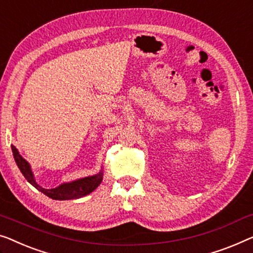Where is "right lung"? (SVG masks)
<instances>
[{
    "instance_id": "right-lung-1",
    "label": "right lung",
    "mask_w": 253,
    "mask_h": 253,
    "mask_svg": "<svg viewBox=\"0 0 253 253\" xmlns=\"http://www.w3.org/2000/svg\"><path fill=\"white\" fill-rule=\"evenodd\" d=\"M12 153H13L14 161H16L18 168H19L21 173H23L24 177L27 179L29 184H32L35 188H38L40 192L45 194L46 196H49L50 199L52 200L64 201V200L81 199V197L87 195V194H90L91 192H93V190L100 185V182L102 180V172H99V173L96 175H92V177L79 179V180L76 181L58 186L56 188L44 189L40 187V186L36 184L34 180V175H33L31 171V167H29L27 161L21 157V155L18 153L17 148L14 147V146H12Z\"/></svg>"
}]
</instances>
